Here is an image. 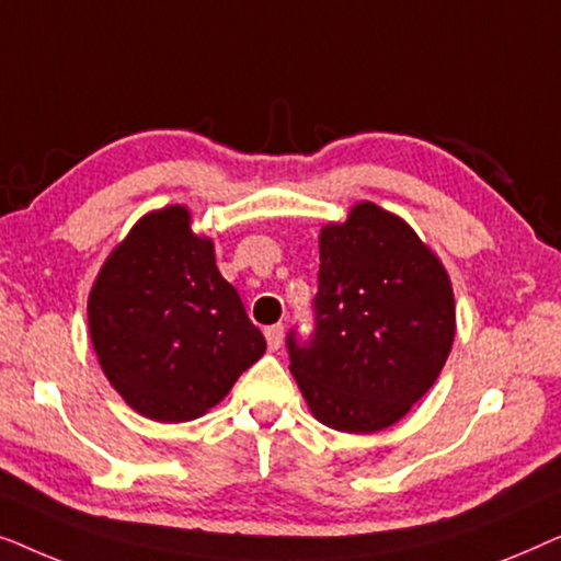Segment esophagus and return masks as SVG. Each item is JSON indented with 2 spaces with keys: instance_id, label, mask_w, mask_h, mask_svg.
<instances>
[{
  "instance_id": "obj_1",
  "label": "esophagus",
  "mask_w": 561,
  "mask_h": 561,
  "mask_svg": "<svg viewBox=\"0 0 561 561\" xmlns=\"http://www.w3.org/2000/svg\"><path fill=\"white\" fill-rule=\"evenodd\" d=\"M265 340H267V347H271L273 352L280 347L283 344V324H273L265 329Z\"/></svg>"
}]
</instances>
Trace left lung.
<instances>
[{"label":"left lung","instance_id":"1","mask_svg":"<svg viewBox=\"0 0 561 561\" xmlns=\"http://www.w3.org/2000/svg\"><path fill=\"white\" fill-rule=\"evenodd\" d=\"M317 332L288 334L311 416L344 434L401 421L447 363L457 332L447 267L409 221L359 202L319 234Z\"/></svg>","mask_w":561,"mask_h":561}]
</instances>
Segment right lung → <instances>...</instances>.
Returning <instances> with one entry per match:
<instances>
[{
	"label": "right lung",
	"instance_id": "obj_1",
	"mask_svg": "<svg viewBox=\"0 0 561 561\" xmlns=\"http://www.w3.org/2000/svg\"><path fill=\"white\" fill-rule=\"evenodd\" d=\"M99 365L129 409L181 424L204 416L265 352L211 237L183 204L148 211L110 252L89 294Z\"/></svg>",
	"mask_w": 561,
	"mask_h": 561
}]
</instances>
